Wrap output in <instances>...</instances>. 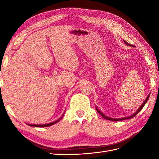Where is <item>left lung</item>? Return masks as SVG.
<instances>
[{
    "mask_svg": "<svg viewBox=\"0 0 159 159\" xmlns=\"http://www.w3.org/2000/svg\"><path fill=\"white\" fill-rule=\"evenodd\" d=\"M124 42L126 43V45H128V46H133V45H131V44H130V43H127L126 42H125L124 40ZM150 93H149V95L148 96V97L146 98V100H145L144 101H143V104H141V105L140 106V107H139V109H138L137 110V111L135 113H134L133 115H131V116H128V117H121V118H112V117H107V116H105V115H104V113H102V112H101V111L98 109V108L97 107H96V110H97V111L98 112L101 116H102L104 119H106V120H111V121H121V120H128V119H130V118H133V117H134V116H136V115L137 114V113H139L140 111H141V110L143 109V107H144V105L145 104H146V102H147V101L148 100V98H149V97H150Z\"/></svg>",
    "mask_w": 159,
    "mask_h": 159,
    "instance_id": "8db88e82",
    "label": "left lung"
}]
</instances>
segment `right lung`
<instances>
[{"label":"right lung","mask_w":159,"mask_h":159,"mask_svg":"<svg viewBox=\"0 0 159 159\" xmlns=\"http://www.w3.org/2000/svg\"><path fill=\"white\" fill-rule=\"evenodd\" d=\"M64 113L63 114V116H61V117L60 118V119L57 120L55 121H52V122H50V123H48V124H26L27 125H29V126H35V127H47V126H52V125H54L56 123L58 122V121H59L61 120V118L63 117Z\"/></svg>","instance_id":"add662e5"}]
</instances>
